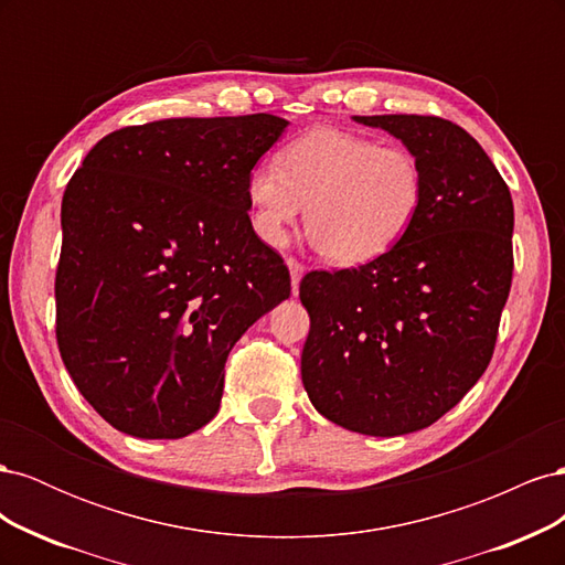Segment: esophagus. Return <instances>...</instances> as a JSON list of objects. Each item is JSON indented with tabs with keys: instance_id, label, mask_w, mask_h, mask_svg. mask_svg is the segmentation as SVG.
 Wrapping results in <instances>:
<instances>
[{
	"instance_id": "1",
	"label": "esophagus",
	"mask_w": 565,
	"mask_h": 565,
	"mask_svg": "<svg viewBox=\"0 0 565 565\" xmlns=\"http://www.w3.org/2000/svg\"><path fill=\"white\" fill-rule=\"evenodd\" d=\"M287 268H289V276H292V292H297L299 289V280H301V276H303V264L301 262H297L295 256H287Z\"/></svg>"
}]
</instances>
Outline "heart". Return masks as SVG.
Returning <instances> with one entry per match:
<instances>
[{
	"mask_svg": "<svg viewBox=\"0 0 565 565\" xmlns=\"http://www.w3.org/2000/svg\"><path fill=\"white\" fill-rule=\"evenodd\" d=\"M426 174L413 150L320 127L262 162L247 177L252 224L266 245H282L301 216L306 231L339 266H361L396 247L415 226Z\"/></svg>",
	"mask_w": 565,
	"mask_h": 565,
	"instance_id": "b5f03b06",
	"label": "heart"
}]
</instances>
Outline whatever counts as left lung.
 Segmentation results:
<instances>
[{"mask_svg":"<svg viewBox=\"0 0 565 565\" xmlns=\"http://www.w3.org/2000/svg\"><path fill=\"white\" fill-rule=\"evenodd\" d=\"M419 158L426 198L380 259L299 285L301 382L322 417L365 436L431 426L486 372L514 273V202L473 136L434 115H355Z\"/></svg>","mask_w":565,"mask_h":565,"instance_id":"left-lung-1","label":"left lung"}]
</instances>
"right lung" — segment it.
<instances>
[{
    "mask_svg": "<svg viewBox=\"0 0 565 565\" xmlns=\"http://www.w3.org/2000/svg\"><path fill=\"white\" fill-rule=\"evenodd\" d=\"M285 127L268 113L125 127L67 181L58 351L117 431L183 438L212 422L235 341L289 297L247 214V177Z\"/></svg>",
    "mask_w": 565,
    "mask_h": 565,
    "instance_id": "1",
    "label": "right lung"
}]
</instances>
